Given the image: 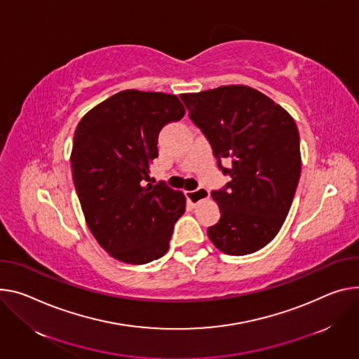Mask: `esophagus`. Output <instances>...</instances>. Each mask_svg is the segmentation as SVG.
<instances>
[{"label": "esophagus", "mask_w": 359, "mask_h": 359, "mask_svg": "<svg viewBox=\"0 0 359 359\" xmlns=\"http://www.w3.org/2000/svg\"><path fill=\"white\" fill-rule=\"evenodd\" d=\"M186 196H187L191 206H198L201 202H203L209 198V190L205 189V187H199L196 190L186 191Z\"/></svg>", "instance_id": "34e87169"}]
</instances>
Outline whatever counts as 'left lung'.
I'll return each instance as SVG.
<instances>
[{
    "mask_svg": "<svg viewBox=\"0 0 359 359\" xmlns=\"http://www.w3.org/2000/svg\"><path fill=\"white\" fill-rule=\"evenodd\" d=\"M191 121L209 140L217 166L231 182L212 198L220 219L208 229L223 253L242 256L266 246L280 231L301 176L295 120L264 93L249 86L184 93ZM227 158L226 170L219 160Z\"/></svg>",
    "mask_w": 359,
    "mask_h": 359,
    "instance_id": "8db88e82",
    "label": "left lung"
}]
</instances>
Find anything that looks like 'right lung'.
I'll return each instance as SVG.
<instances>
[{"label": "right lung", "mask_w": 359, "mask_h": 359, "mask_svg": "<svg viewBox=\"0 0 359 359\" xmlns=\"http://www.w3.org/2000/svg\"><path fill=\"white\" fill-rule=\"evenodd\" d=\"M184 116L175 94L124 90L93 107L73 140L77 196L95 241L124 264L165 255L186 198L165 183H147L163 126Z\"/></svg>", "instance_id": "1"}]
</instances>
